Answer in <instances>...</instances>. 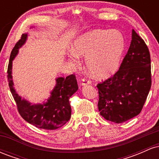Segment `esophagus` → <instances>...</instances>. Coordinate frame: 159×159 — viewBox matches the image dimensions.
Returning <instances> with one entry per match:
<instances>
[{"label": "esophagus", "mask_w": 159, "mask_h": 159, "mask_svg": "<svg viewBox=\"0 0 159 159\" xmlns=\"http://www.w3.org/2000/svg\"><path fill=\"white\" fill-rule=\"evenodd\" d=\"M91 84V81H90V80H88L87 78H83V79L81 80V84L82 86H84V85H87V84Z\"/></svg>", "instance_id": "34e87169"}]
</instances>
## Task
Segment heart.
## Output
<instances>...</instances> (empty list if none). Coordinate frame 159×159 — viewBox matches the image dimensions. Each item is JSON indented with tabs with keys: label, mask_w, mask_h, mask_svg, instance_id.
Wrapping results in <instances>:
<instances>
[{
	"label": "heart",
	"mask_w": 159,
	"mask_h": 159,
	"mask_svg": "<svg viewBox=\"0 0 159 159\" xmlns=\"http://www.w3.org/2000/svg\"><path fill=\"white\" fill-rule=\"evenodd\" d=\"M125 38L116 30H93L78 37L69 57L78 62L80 56L87 57L86 64L98 78H107L117 72L125 51Z\"/></svg>",
	"instance_id": "1"
}]
</instances>
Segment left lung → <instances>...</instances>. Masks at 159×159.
Returning a JSON list of instances; mask_svg holds the SVG:
<instances>
[{"mask_svg": "<svg viewBox=\"0 0 159 159\" xmlns=\"http://www.w3.org/2000/svg\"><path fill=\"white\" fill-rule=\"evenodd\" d=\"M151 84L148 47L132 30L130 47L119 70L96 86L100 115L116 123H122L136 116L143 108Z\"/></svg>", "mask_w": 159, "mask_h": 159, "instance_id": "left-lung-1", "label": "left lung"}]
</instances>
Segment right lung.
Here are the masks:
<instances>
[{
    "mask_svg": "<svg viewBox=\"0 0 159 159\" xmlns=\"http://www.w3.org/2000/svg\"><path fill=\"white\" fill-rule=\"evenodd\" d=\"M27 38V34H23L11 52L7 69L9 86L19 114L25 121L39 129L54 130L63 126L70 119L69 98L78 90L77 80L75 75H70L66 78L63 77L56 78L55 87L51 92V96L45 103L31 105L25 98H21L13 87L12 65L19 48L25 44Z\"/></svg>",
    "mask_w": 159,
    "mask_h": 159,
    "instance_id": "obj_1",
    "label": "right lung"
}]
</instances>
